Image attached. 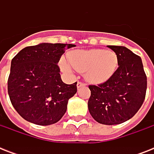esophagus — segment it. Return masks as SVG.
Here are the masks:
<instances>
[{"label": "esophagus", "instance_id": "obj_1", "mask_svg": "<svg viewBox=\"0 0 154 154\" xmlns=\"http://www.w3.org/2000/svg\"><path fill=\"white\" fill-rule=\"evenodd\" d=\"M83 86H85V83H83V82H77V89L82 88V87H83Z\"/></svg>", "mask_w": 154, "mask_h": 154}]
</instances>
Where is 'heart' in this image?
I'll return each instance as SVG.
<instances>
[{
    "label": "heart",
    "mask_w": 154,
    "mask_h": 154,
    "mask_svg": "<svg viewBox=\"0 0 154 154\" xmlns=\"http://www.w3.org/2000/svg\"><path fill=\"white\" fill-rule=\"evenodd\" d=\"M69 61L77 72H85L87 81L94 84L108 81L114 74L118 66L117 53L101 49L72 52L69 57ZM70 65L65 60L60 61L61 68L65 72L72 71Z\"/></svg>",
    "instance_id": "obj_1"
}]
</instances>
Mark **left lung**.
<instances>
[{
    "instance_id": "1",
    "label": "left lung",
    "mask_w": 154,
    "mask_h": 154,
    "mask_svg": "<svg viewBox=\"0 0 154 154\" xmlns=\"http://www.w3.org/2000/svg\"><path fill=\"white\" fill-rule=\"evenodd\" d=\"M118 57V68L109 79L89 85L90 114L103 125H117L134 117L143 104L147 77L139 56L124 46L108 45Z\"/></svg>"
}]
</instances>
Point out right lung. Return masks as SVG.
<instances>
[{"mask_svg":"<svg viewBox=\"0 0 154 154\" xmlns=\"http://www.w3.org/2000/svg\"><path fill=\"white\" fill-rule=\"evenodd\" d=\"M72 44L41 43L21 49L11 61L8 93L11 103L25 120L39 125L59 122L77 82L65 84L57 63Z\"/></svg>","mask_w":154,"mask_h":154,"instance_id":"obj_1","label":"right lung"}]
</instances>
